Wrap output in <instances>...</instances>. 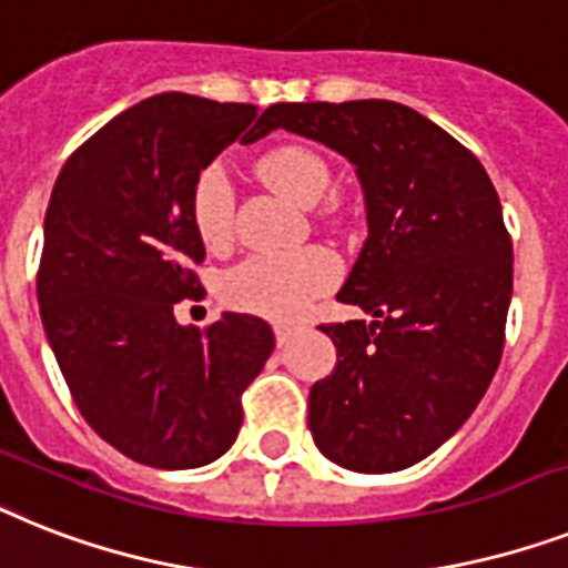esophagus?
<instances>
[{"mask_svg": "<svg viewBox=\"0 0 568 568\" xmlns=\"http://www.w3.org/2000/svg\"><path fill=\"white\" fill-rule=\"evenodd\" d=\"M294 332H297V326H294V324H274L276 347H285V344H288V341H292Z\"/></svg>", "mask_w": 568, "mask_h": 568, "instance_id": "1", "label": "esophagus"}]
</instances>
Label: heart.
<instances>
[{"mask_svg":"<svg viewBox=\"0 0 568 568\" xmlns=\"http://www.w3.org/2000/svg\"><path fill=\"white\" fill-rule=\"evenodd\" d=\"M256 172L274 192L300 206L315 204L329 183V165L324 163V156L297 142L265 151L256 160ZM233 206L236 195L227 169L221 163L201 169L189 195V219L206 251L221 253L230 247ZM338 276V256L321 244H308L294 253H256L224 271L219 297L233 312L288 321L297 317L312 300L329 292Z\"/></svg>","mask_w":568,"mask_h":568,"instance_id":"b5f03b06","label":"heart"}]
</instances>
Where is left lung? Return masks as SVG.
Masks as SVG:
<instances>
[{"label":"left lung","mask_w":568,"mask_h":568,"mask_svg":"<svg viewBox=\"0 0 568 568\" xmlns=\"http://www.w3.org/2000/svg\"><path fill=\"white\" fill-rule=\"evenodd\" d=\"M356 165L367 242L338 292L376 321L321 324L338 364L308 390L317 449L353 473L428 458L481 403L501 362L514 242L478 156L396 101L265 110Z\"/></svg>","instance_id":"1"}]
</instances>
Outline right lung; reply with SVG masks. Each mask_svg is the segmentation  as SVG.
I'll return each mask as SVG.
<instances>
[{
    "label": "right lung",
    "instance_id": "obj_1",
    "mask_svg": "<svg viewBox=\"0 0 568 568\" xmlns=\"http://www.w3.org/2000/svg\"><path fill=\"white\" fill-rule=\"evenodd\" d=\"M262 119L253 104L163 92L78 145L52 189L37 268L45 338L92 432L145 467L221 458L274 349L262 317L174 321L178 303L206 294L192 183L242 132L265 136Z\"/></svg>",
    "mask_w": 568,
    "mask_h": 568
}]
</instances>
